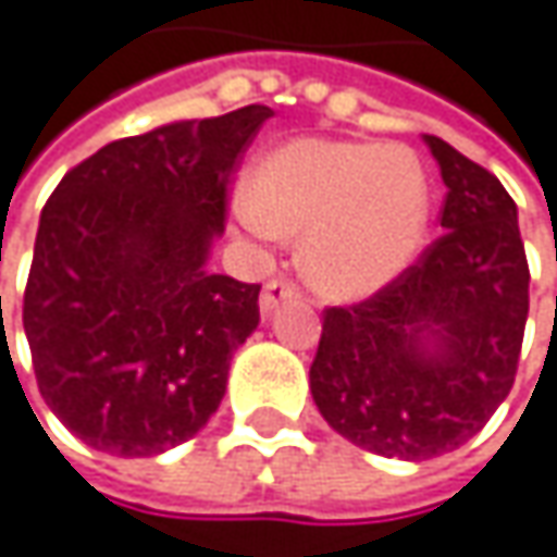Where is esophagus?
Returning a JSON list of instances; mask_svg holds the SVG:
<instances>
[{"label": "esophagus", "instance_id": "34e87169", "mask_svg": "<svg viewBox=\"0 0 557 557\" xmlns=\"http://www.w3.org/2000/svg\"><path fill=\"white\" fill-rule=\"evenodd\" d=\"M296 296H302V293H299V283H293L289 277L268 280L264 289H261V311H274L280 302L296 299Z\"/></svg>", "mask_w": 557, "mask_h": 557}]
</instances>
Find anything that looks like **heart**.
Listing matches in <instances>:
<instances>
[{
	"label": "heart",
	"mask_w": 557,
	"mask_h": 557,
	"mask_svg": "<svg viewBox=\"0 0 557 557\" xmlns=\"http://www.w3.org/2000/svg\"><path fill=\"white\" fill-rule=\"evenodd\" d=\"M246 220L271 236H306L302 268L327 296L359 299L397 277L429 230V182L397 145L299 138L251 173Z\"/></svg>",
	"instance_id": "heart-1"
}]
</instances>
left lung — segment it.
<instances>
[{
	"label": "left lung",
	"mask_w": 557,
	"mask_h": 557,
	"mask_svg": "<svg viewBox=\"0 0 557 557\" xmlns=\"http://www.w3.org/2000/svg\"><path fill=\"white\" fill-rule=\"evenodd\" d=\"M447 185L442 236L362 302L324 309L311 397L381 457L457 450L502 407L530 311L517 205L485 166L425 135Z\"/></svg>",
	"instance_id": "8db88e82"
}]
</instances>
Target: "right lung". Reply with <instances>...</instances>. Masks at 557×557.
<instances>
[{
	"label": "right lung",
	"instance_id": "right-lung-1",
	"mask_svg": "<svg viewBox=\"0 0 557 557\" xmlns=\"http://www.w3.org/2000/svg\"><path fill=\"white\" fill-rule=\"evenodd\" d=\"M268 115L251 103L113 141L72 166L40 213L24 334L47 407L94 450L163 454L220 407L261 286L205 261Z\"/></svg>",
	"mask_w": 557,
	"mask_h": 557
}]
</instances>
